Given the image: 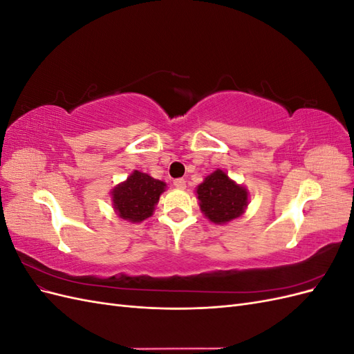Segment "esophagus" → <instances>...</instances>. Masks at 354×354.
Masks as SVG:
<instances>
[{
    "mask_svg": "<svg viewBox=\"0 0 354 354\" xmlns=\"http://www.w3.org/2000/svg\"><path fill=\"white\" fill-rule=\"evenodd\" d=\"M174 186H176L177 189H185V187H186V180H185V178H177V180H174Z\"/></svg>",
    "mask_w": 354,
    "mask_h": 354,
    "instance_id": "obj_1",
    "label": "esophagus"
}]
</instances>
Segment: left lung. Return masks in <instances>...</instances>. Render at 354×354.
Instances as JSON below:
<instances>
[{
	"mask_svg": "<svg viewBox=\"0 0 354 354\" xmlns=\"http://www.w3.org/2000/svg\"><path fill=\"white\" fill-rule=\"evenodd\" d=\"M199 208L214 224H227L243 216L250 203V192L227 173L217 168L196 187Z\"/></svg>",
	"mask_w": 354,
	"mask_h": 354,
	"instance_id": "obj_1",
	"label": "left lung"
}]
</instances>
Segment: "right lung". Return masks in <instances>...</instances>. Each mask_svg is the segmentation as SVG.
<instances>
[{
	"mask_svg": "<svg viewBox=\"0 0 354 354\" xmlns=\"http://www.w3.org/2000/svg\"><path fill=\"white\" fill-rule=\"evenodd\" d=\"M165 189V181L134 169L127 180L111 190L112 207L120 218L130 223H142L153 216L159 196Z\"/></svg>",
	"mask_w": 354,
	"mask_h": 354,
	"instance_id": "right-lung-1",
	"label": "right lung"
}]
</instances>
